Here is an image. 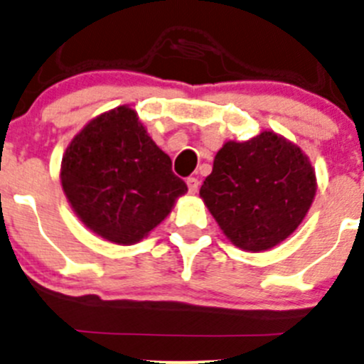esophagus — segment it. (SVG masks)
<instances>
[{"instance_id": "1", "label": "esophagus", "mask_w": 364, "mask_h": 364, "mask_svg": "<svg viewBox=\"0 0 364 364\" xmlns=\"http://www.w3.org/2000/svg\"><path fill=\"white\" fill-rule=\"evenodd\" d=\"M186 185H188V192L192 193V196H196L197 193V190H199V179L197 178H188L186 179Z\"/></svg>"}]
</instances>
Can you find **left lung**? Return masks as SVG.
<instances>
[{"instance_id":"obj_1","label":"left lung","mask_w":364,"mask_h":364,"mask_svg":"<svg viewBox=\"0 0 364 364\" xmlns=\"http://www.w3.org/2000/svg\"><path fill=\"white\" fill-rule=\"evenodd\" d=\"M315 193L317 176L303 149L264 130L222 146L199 196L234 247L266 252L301 225Z\"/></svg>"}]
</instances>
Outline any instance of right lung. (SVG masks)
Wrapping results in <instances>:
<instances>
[{
    "label": "right lung",
    "mask_w": 364,
    "mask_h": 364,
    "mask_svg": "<svg viewBox=\"0 0 364 364\" xmlns=\"http://www.w3.org/2000/svg\"><path fill=\"white\" fill-rule=\"evenodd\" d=\"M60 179L77 218L121 247L148 237L188 192L128 105L84 124L65 151Z\"/></svg>",
    "instance_id": "right-lung-1"
}]
</instances>
